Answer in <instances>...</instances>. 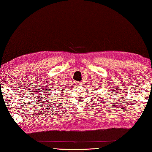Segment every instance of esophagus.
Here are the masks:
<instances>
[{"label": "esophagus", "mask_w": 152, "mask_h": 152, "mask_svg": "<svg viewBox=\"0 0 152 152\" xmlns=\"http://www.w3.org/2000/svg\"><path fill=\"white\" fill-rule=\"evenodd\" d=\"M77 86H78L79 87H81V86H82L81 82H77Z\"/></svg>", "instance_id": "1"}]
</instances>
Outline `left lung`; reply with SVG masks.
Segmentation results:
<instances>
[{"label": "left lung", "instance_id": "left-lung-1", "mask_svg": "<svg viewBox=\"0 0 152 152\" xmlns=\"http://www.w3.org/2000/svg\"><path fill=\"white\" fill-rule=\"evenodd\" d=\"M99 88H100V87H99Z\"/></svg>", "mask_w": 152, "mask_h": 152}]
</instances>
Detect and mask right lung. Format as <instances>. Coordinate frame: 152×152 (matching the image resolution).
<instances>
[{
  "label": "right lung",
  "mask_w": 152,
  "mask_h": 152,
  "mask_svg": "<svg viewBox=\"0 0 152 152\" xmlns=\"http://www.w3.org/2000/svg\"><path fill=\"white\" fill-rule=\"evenodd\" d=\"M62 91H63V90H62Z\"/></svg>",
  "instance_id": "1"
}]
</instances>
